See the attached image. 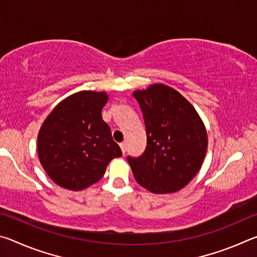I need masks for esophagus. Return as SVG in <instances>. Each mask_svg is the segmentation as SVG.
Masks as SVG:
<instances>
[{
    "label": "esophagus",
    "instance_id": "34e87169",
    "mask_svg": "<svg viewBox=\"0 0 257 257\" xmlns=\"http://www.w3.org/2000/svg\"><path fill=\"white\" fill-rule=\"evenodd\" d=\"M120 147H121V151H122V153L124 154L125 153V143H121Z\"/></svg>",
    "mask_w": 257,
    "mask_h": 257
}]
</instances>
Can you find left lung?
I'll return each instance as SVG.
<instances>
[{
    "label": "left lung",
    "mask_w": 257,
    "mask_h": 257,
    "mask_svg": "<svg viewBox=\"0 0 257 257\" xmlns=\"http://www.w3.org/2000/svg\"><path fill=\"white\" fill-rule=\"evenodd\" d=\"M141 105L147 146L139 158L128 156L135 179L154 194L184 188L196 176L205 159L207 134L195 107L164 84L133 93Z\"/></svg>",
    "instance_id": "8db88e82"
}]
</instances>
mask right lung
Masks as SVG:
<instances>
[{
	"label": "right lung",
	"instance_id": "add662e5",
	"mask_svg": "<svg viewBox=\"0 0 257 257\" xmlns=\"http://www.w3.org/2000/svg\"><path fill=\"white\" fill-rule=\"evenodd\" d=\"M105 92L81 90L61 101L47 115L37 137L43 169L56 185L82 190L97 182L111 160L122 155L102 119Z\"/></svg>",
	"mask_w": 257,
	"mask_h": 257
}]
</instances>
